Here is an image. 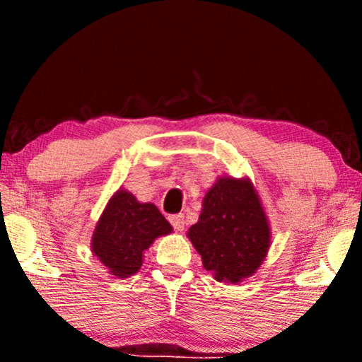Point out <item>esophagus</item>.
I'll use <instances>...</instances> for the list:
<instances>
[{
  "mask_svg": "<svg viewBox=\"0 0 362 362\" xmlns=\"http://www.w3.org/2000/svg\"><path fill=\"white\" fill-rule=\"evenodd\" d=\"M170 223H172V226L175 228L177 231H184L185 230V219L182 214H173L170 216Z\"/></svg>",
  "mask_w": 362,
  "mask_h": 362,
  "instance_id": "esophagus-1",
  "label": "esophagus"
}]
</instances>
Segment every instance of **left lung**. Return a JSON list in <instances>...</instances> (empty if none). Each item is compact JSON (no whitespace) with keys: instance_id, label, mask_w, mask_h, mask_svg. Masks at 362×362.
<instances>
[{"instance_id":"left-lung-1","label":"left lung","mask_w":362,"mask_h":362,"mask_svg":"<svg viewBox=\"0 0 362 362\" xmlns=\"http://www.w3.org/2000/svg\"><path fill=\"white\" fill-rule=\"evenodd\" d=\"M187 238L216 281L240 284L259 271L271 247V224L250 178L218 177Z\"/></svg>"}]
</instances>
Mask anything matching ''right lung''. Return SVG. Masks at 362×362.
I'll return each mask as SVG.
<instances>
[{
    "instance_id": "1",
    "label": "right lung",
    "mask_w": 362,
    "mask_h": 362,
    "mask_svg": "<svg viewBox=\"0 0 362 362\" xmlns=\"http://www.w3.org/2000/svg\"><path fill=\"white\" fill-rule=\"evenodd\" d=\"M173 231L151 202H139L134 194L119 189L112 194L91 235V252L110 276L126 279L139 271L144 252L160 236Z\"/></svg>"
}]
</instances>
